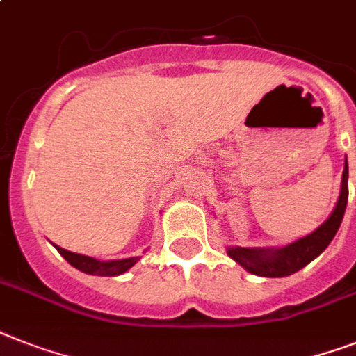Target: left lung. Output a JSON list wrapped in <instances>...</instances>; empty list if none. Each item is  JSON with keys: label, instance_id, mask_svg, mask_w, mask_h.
Returning a JSON list of instances; mask_svg holds the SVG:
<instances>
[{"label": "left lung", "instance_id": "left-lung-1", "mask_svg": "<svg viewBox=\"0 0 356 356\" xmlns=\"http://www.w3.org/2000/svg\"><path fill=\"white\" fill-rule=\"evenodd\" d=\"M348 159L343 164L340 195L333 212L314 232L296 239L285 247H228L227 254L250 274L263 278H283L298 273L300 268L318 258L333 241L348 207Z\"/></svg>", "mask_w": 356, "mask_h": 356}]
</instances>
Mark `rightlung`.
<instances>
[{
  "mask_svg": "<svg viewBox=\"0 0 356 356\" xmlns=\"http://www.w3.org/2000/svg\"><path fill=\"white\" fill-rule=\"evenodd\" d=\"M56 250L62 254L63 258L67 259V263H71L74 268L82 270L86 274H91V276H118V274H124L126 270L135 265L138 261V256L135 258H126V259H111V261H100L97 258H91V256H83V254L71 252V250H65V248L54 245Z\"/></svg>",
  "mask_w": 356,
  "mask_h": 356,
  "instance_id": "add662e5",
  "label": "right lung"
}]
</instances>
